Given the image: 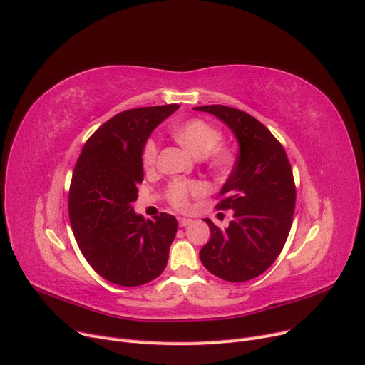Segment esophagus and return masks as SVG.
I'll use <instances>...</instances> for the list:
<instances>
[{"label":"esophagus","instance_id":"obj_1","mask_svg":"<svg viewBox=\"0 0 365 365\" xmlns=\"http://www.w3.org/2000/svg\"><path fill=\"white\" fill-rule=\"evenodd\" d=\"M192 222V219H187V217H179V225L180 227H186Z\"/></svg>","mask_w":365,"mask_h":365}]
</instances>
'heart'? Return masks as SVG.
Returning <instances> with one entry per match:
<instances>
[{"label": "heart", "mask_w": 365, "mask_h": 365, "mask_svg": "<svg viewBox=\"0 0 365 365\" xmlns=\"http://www.w3.org/2000/svg\"><path fill=\"white\" fill-rule=\"evenodd\" d=\"M171 135L178 140L189 153L195 158H202L207 167L222 174L231 168L234 163V152L219 145L222 140V133L212 123L202 119H189L171 128ZM143 165L150 168L158 160V145L155 140H148L143 148ZM204 186L195 180H173L167 187L168 201L178 209H185L189 197H198L204 194Z\"/></svg>", "instance_id": "1"}]
</instances>
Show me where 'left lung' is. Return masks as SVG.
<instances>
[{"label": "left lung", "mask_w": 365, "mask_h": 365, "mask_svg": "<svg viewBox=\"0 0 365 365\" xmlns=\"http://www.w3.org/2000/svg\"><path fill=\"white\" fill-rule=\"evenodd\" d=\"M224 122L239 141V156L222 186L216 205L234 210L228 228L210 219V240L200 250L207 270L228 282H246L262 274L287 243L295 210V183L283 146L253 116L228 106H201Z\"/></svg>", "instance_id": "8db88e82"}]
</instances>
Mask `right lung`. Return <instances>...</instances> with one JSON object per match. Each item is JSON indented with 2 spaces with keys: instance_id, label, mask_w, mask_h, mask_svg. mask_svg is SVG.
Masks as SVG:
<instances>
[{
  "instance_id": "add662e5",
  "label": "right lung",
  "mask_w": 365,
  "mask_h": 365,
  "mask_svg": "<svg viewBox=\"0 0 365 365\" xmlns=\"http://www.w3.org/2000/svg\"><path fill=\"white\" fill-rule=\"evenodd\" d=\"M178 104L118 113L95 131L76 163L68 213L78 249L106 280L140 287L160 276L178 231L168 213L145 220L131 204L143 182L145 143Z\"/></svg>"
}]
</instances>
